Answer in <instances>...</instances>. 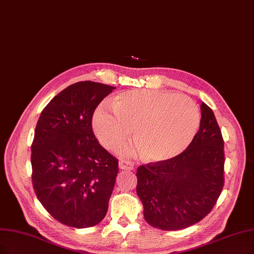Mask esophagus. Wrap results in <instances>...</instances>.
Listing matches in <instances>:
<instances>
[{
	"label": "esophagus",
	"instance_id": "obj_1",
	"mask_svg": "<svg viewBox=\"0 0 254 254\" xmlns=\"http://www.w3.org/2000/svg\"><path fill=\"white\" fill-rule=\"evenodd\" d=\"M119 168L121 170H133L134 166H133V164H131L130 161L122 159L119 161Z\"/></svg>",
	"mask_w": 254,
	"mask_h": 254
}]
</instances>
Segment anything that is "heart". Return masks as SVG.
I'll return each instance as SVG.
<instances>
[{
    "mask_svg": "<svg viewBox=\"0 0 254 254\" xmlns=\"http://www.w3.org/2000/svg\"><path fill=\"white\" fill-rule=\"evenodd\" d=\"M200 126V113L187 96L152 89H130L101 105L93 117L99 141L115 149L125 141L133 128L135 143L121 148L131 156L144 153L150 162L175 158L194 139Z\"/></svg>",
    "mask_w": 254,
    "mask_h": 254,
    "instance_id": "1",
    "label": "heart"
}]
</instances>
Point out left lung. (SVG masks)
<instances>
[{
    "label": "left lung",
    "instance_id": "8db88e82",
    "mask_svg": "<svg viewBox=\"0 0 254 254\" xmlns=\"http://www.w3.org/2000/svg\"><path fill=\"white\" fill-rule=\"evenodd\" d=\"M200 128L175 158L139 166L136 192L147 223L178 230L203 219L224 185V141L212 110L201 106Z\"/></svg>",
    "mask_w": 254,
    "mask_h": 254
}]
</instances>
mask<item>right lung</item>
Wrapping results in <instances>:
<instances>
[{"label":"right lung","mask_w":254,"mask_h":254,"mask_svg":"<svg viewBox=\"0 0 254 254\" xmlns=\"http://www.w3.org/2000/svg\"><path fill=\"white\" fill-rule=\"evenodd\" d=\"M115 88L80 81L51 100L38 119L31 146L33 188L49 214L66 226H95L107 212L119 162L99 144L92 119Z\"/></svg>","instance_id":"add662e5"}]
</instances>
